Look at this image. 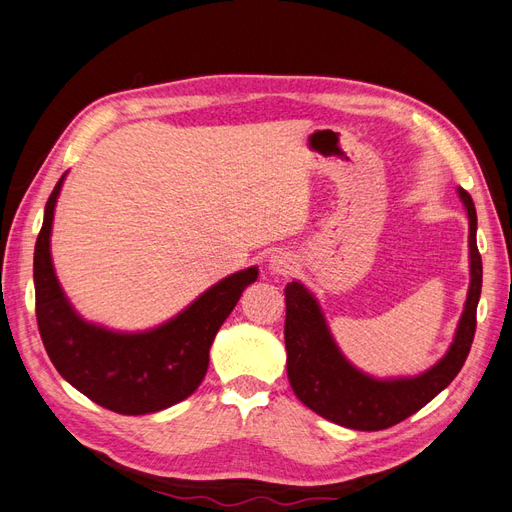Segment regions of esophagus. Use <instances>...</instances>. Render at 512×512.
<instances>
[{
	"label": "esophagus",
	"instance_id": "1",
	"mask_svg": "<svg viewBox=\"0 0 512 512\" xmlns=\"http://www.w3.org/2000/svg\"><path fill=\"white\" fill-rule=\"evenodd\" d=\"M294 268H296V259H294V255H291V253L276 251L270 257V270L276 272V274H289Z\"/></svg>",
	"mask_w": 512,
	"mask_h": 512
}]
</instances>
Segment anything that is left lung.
<instances>
[{
    "instance_id": "obj_1",
    "label": "left lung",
    "mask_w": 512,
    "mask_h": 512,
    "mask_svg": "<svg viewBox=\"0 0 512 512\" xmlns=\"http://www.w3.org/2000/svg\"><path fill=\"white\" fill-rule=\"evenodd\" d=\"M470 216V291L448 354L412 379H373L349 364L334 345L317 300L300 283L285 287L287 377L296 397L319 416L356 431H382L416 414L461 371L476 332V306L483 287V259L476 246V208L459 188Z\"/></svg>"
}]
</instances>
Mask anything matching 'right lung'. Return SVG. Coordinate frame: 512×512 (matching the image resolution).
Returning a JSON list of instances; mask_svg holds the SVG:
<instances>
[{
    "instance_id": "right-lung-1",
    "label": "right lung",
    "mask_w": 512,
    "mask_h": 512,
    "mask_svg": "<svg viewBox=\"0 0 512 512\" xmlns=\"http://www.w3.org/2000/svg\"><path fill=\"white\" fill-rule=\"evenodd\" d=\"M64 175L45 208L34 251L36 319L53 367L87 399L124 416L160 412L199 388L218 328L238 304L257 268L227 276L186 311L150 332L120 334L83 321L55 279L49 236Z\"/></svg>"
}]
</instances>
